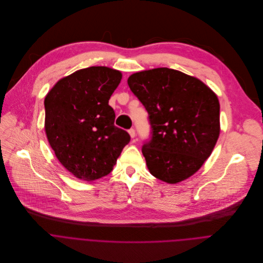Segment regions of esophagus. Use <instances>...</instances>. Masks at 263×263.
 Instances as JSON below:
<instances>
[{
  "label": "esophagus",
  "instance_id": "34e87169",
  "mask_svg": "<svg viewBox=\"0 0 263 263\" xmlns=\"http://www.w3.org/2000/svg\"><path fill=\"white\" fill-rule=\"evenodd\" d=\"M128 134H129V136H130L132 139H134V138L136 137V130H135L134 128H130V129L128 130Z\"/></svg>",
  "mask_w": 263,
  "mask_h": 263
}]
</instances>
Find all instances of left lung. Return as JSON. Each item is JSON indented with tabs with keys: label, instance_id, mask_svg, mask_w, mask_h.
Returning a JSON list of instances; mask_svg holds the SVG:
<instances>
[{
	"label": "left lung",
	"instance_id": "8db88e82",
	"mask_svg": "<svg viewBox=\"0 0 263 263\" xmlns=\"http://www.w3.org/2000/svg\"><path fill=\"white\" fill-rule=\"evenodd\" d=\"M127 84L148 112L142 147L149 172L168 183L195 174L220 135V103L200 80L167 67L132 74Z\"/></svg>",
	"mask_w": 263,
	"mask_h": 263
}]
</instances>
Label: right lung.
Returning a JSON list of instances; mask_svg holds the SVG:
<instances>
[{
    "instance_id": "right-lung-1",
    "label": "right lung",
    "mask_w": 263,
    "mask_h": 263,
    "mask_svg": "<svg viewBox=\"0 0 263 263\" xmlns=\"http://www.w3.org/2000/svg\"><path fill=\"white\" fill-rule=\"evenodd\" d=\"M120 71L92 66L61 79L44 99L45 134L59 162L76 177L92 181L113 170L130 141L115 126L109 99Z\"/></svg>"
}]
</instances>
